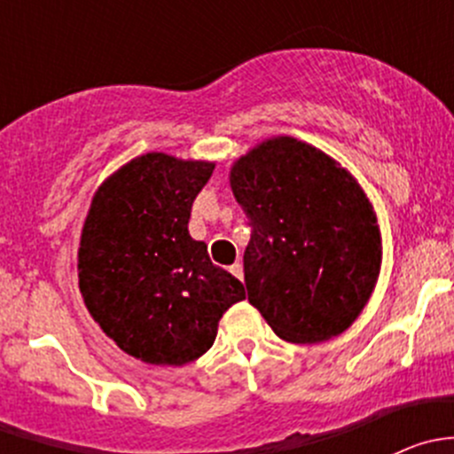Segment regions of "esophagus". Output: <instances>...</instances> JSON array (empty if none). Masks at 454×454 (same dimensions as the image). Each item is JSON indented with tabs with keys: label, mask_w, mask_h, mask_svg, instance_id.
<instances>
[{
	"label": "esophagus",
	"mask_w": 454,
	"mask_h": 454,
	"mask_svg": "<svg viewBox=\"0 0 454 454\" xmlns=\"http://www.w3.org/2000/svg\"><path fill=\"white\" fill-rule=\"evenodd\" d=\"M231 272L235 274L237 278H244V265H241L239 261H237V263H232V265H231Z\"/></svg>",
	"instance_id": "34e87169"
}]
</instances>
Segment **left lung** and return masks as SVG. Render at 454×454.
I'll return each instance as SVG.
<instances>
[{
	"mask_svg": "<svg viewBox=\"0 0 454 454\" xmlns=\"http://www.w3.org/2000/svg\"><path fill=\"white\" fill-rule=\"evenodd\" d=\"M231 186L250 226V305L287 342L345 332L367 305L382 259L373 208L354 177L323 151L281 136L237 160Z\"/></svg>",
	"mask_w": 454,
	"mask_h": 454,
	"instance_id": "1",
	"label": "left lung"
}]
</instances>
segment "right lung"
Instances as JSON below:
<instances>
[{
    "instance_id": "1",
    "label": "right lung",
    "mask_w": 454,
    "mask_h": 454,
    "mask_svg": "<svg viewBox=\"0 0 454 454\" xmlns=\"http://www.w3.org/2000/svg\"><path fill=\"white\" fill-rule=\"evenodd\" d=\"M215 164L146 153L91 200L79 248L85 308L125 354L180 364L213 347L244 286L189 235L193 201Z\"/></svg>"
}]
</instances>
